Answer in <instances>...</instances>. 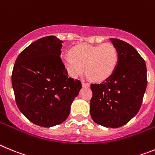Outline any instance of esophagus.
<instances>
[{
	"label": "esophagus",
	"mask_w": 155,
	"mask_h": 155,
	"mask_svg": "<svg viewBox=\"0 0 155 155\" xmlns=\"http://www.w3.org/2000/svg\"><path fill=\"white\" fill-rule=\"evenodd\" d=\"M82 86H83V87H90V83H85V82H82Z\"/></svg>",
	"instance_id": "esophagus-1"
}]
</instances>
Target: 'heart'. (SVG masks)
Wrapping results in <instances>:
<instances>
[{"mask_svg":"<svg viewBox=\"0 0 155 155\" xmlns=\"http://www.w3.org/2000/svg\"><path fill=\"white\" fill-rule=\"evenodd\" d=\"M66 72L72 78L82 76L86 70L88 76L95 82L109 78L118 62L117 48L110 43L99 45H80L71 50V56L62 57Z\"/></svg>","mask_w":155,"mask_h":155,"instance_id":"obj_1","label":"heart"}]
</instances>
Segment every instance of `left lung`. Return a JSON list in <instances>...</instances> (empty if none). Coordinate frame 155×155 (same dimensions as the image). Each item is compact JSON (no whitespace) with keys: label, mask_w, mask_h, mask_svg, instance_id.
Listing matches in <instances>:
<instances>
[{"label":"left lung","mask_w":155,"mask_h":155,"mask_svg":"<svg viewBox=\"0 0 155 155\" xmlns=\"http://www.w3.org/2000/svg\"><path fill=\"white\" fill-rule=\"evenodd\" d=\"M118 52L115 70L100 84H91L90 115L105 127L126 124L137 114L147 87L145 61L132 45L110 38Z\"/></svg>","instance_id":"obj_1"}]
</instances>
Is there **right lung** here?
<instances>
[{
    "instance_id": "add662e5",
    "label": "right lung",
    "mask_w": 155,
    "mask_h": 155,
    "mask_svg": "<svg viewBox=\"0 0 155 155\" xmlns=\"http://www.w3.org/2000/svg\"><path fill=\"white\" fill-rule=\"evenodd\" d=\"M63 41L46 36L34 41L18 56L12 72L17 105L33 124L44 127L67 119L71 104L82 88L68 76L60 58Z\"/></svg>"
}]
</instances>
